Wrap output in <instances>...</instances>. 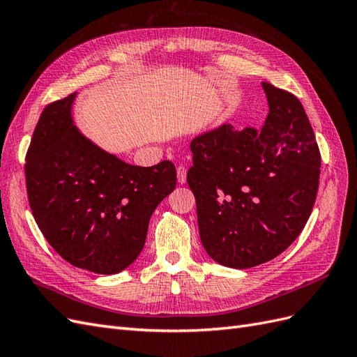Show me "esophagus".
Returning <instances> with one entry per match:
<instances>
[{"label":"esophagus","mask_w":357,"mask_h":357,"mask_svg":"<svg viewBox=\"0 0 357 357\" xmlns=\"http://www.w3.org/2000/svg\"><path fill=\"white\" fill-rule=\"evenodd\" d=\"M186 176H188V169L183 167V165L177 167V180H178L180 185H185V183H186Z\"/></svg>","instance_id":"34e87169"}]
</instances>
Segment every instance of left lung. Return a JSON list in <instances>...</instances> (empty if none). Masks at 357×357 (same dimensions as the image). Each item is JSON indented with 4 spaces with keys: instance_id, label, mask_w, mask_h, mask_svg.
I'll use <instances>...</instances> for the list:
<instances>
[{
    "instance_id": "8db88e82",
    "label": "left lung",
    "mask_w": 357,
    "mask_h": 357,
    "mask_svg": "<svg viewBox=\"0 0 357 357\" xmlns=\"http://www.w3.org/2000/svg\"><path fill=\"white\" fill-rule=\"evenodd\" d=\"M262 88L269 112L261 129L223 123L190 142L188 185L201 243L229 268L283 253L304 229L319 189L321 158L304 107L271 83Z\"/></svg>"
}]
</instances>
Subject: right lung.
<instances>
[{"label":"right lung","instance_id":"right-lung-1","mask_svg":"<svg viewBox=\"0 0 357 357\" xmlns=\"http://www.w3.org/2000/svg\"><path fill=\"white\" fill-rule=\"evenodd\" d=\"M77 92L43 110L26 153L32 215L55 252L95 274L123 271L142 253L149 222L176 189V167L126 164L74 125Z\"/></svg>","mask_w":357,"mask_h":357}]
</instances>
